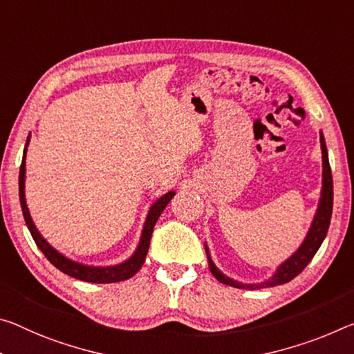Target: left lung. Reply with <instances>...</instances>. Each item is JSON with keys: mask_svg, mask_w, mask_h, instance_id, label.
<instances>
[{"mask_svg": "<svg viewBox=\"0 0 354 354\" xmlns=\"http://www.w3.org/2000/svg\"><path fill=\"white\" fill-rule=\"evenodd\" d=\"M319 143H322V159H323V179H322V192H319V201L315 216L310 223V228L306 234L304 241L295 252L293 255L288 257L283 263H280L277 266L276 272L265 282L260 283H243L238 282L232 277H228L218 269L214 261H212L209 248L205 244V250L207 255V263H209V271L212 272L218 282L230 285L234 288H243V290H258V288H268V287H276V285H282L290 282L291 279H295L299 272H302L313 255L317 254L319 245L323 244L324 238H326L329 223H330V214H333V198H334V190H333V175H330V167H329V157H328V148L326 142H324L323 132H319Z\"/></svg>", "mask_w": 354, "mask_h": 354, "instance_id": "left-lung-1", "label": "left lung"}]
</instances>
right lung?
<instances>
[{
    "mask_svg": "<svg viewBox=\"0 0 354 354\" xmlns=\"http://www.w3.org/2000/svg\"><path fill=\"white\" fill-rule=\"evenodd\" d=\"M30 138L31 136H28L26 138V145L24 149V159H21V165H20V175H19V195H20V205H21V211H24V217L26 222V227L30 230L32 239L44 255L47 257V260L52 263L55 268H58L59 271H63L67 276L83 280V282H93V283H113V282H121V280H127L131 279L133 274L140 271V268L143 266L145 258H147L148 249H149V241H151V234H153L154 225L157 222V218L162 214V211L165 209V206L168 205L173 197H175V190H170L165 195H162L160 198H157L153 205H151L147 221L143 223V230H142V236H140L138 245L133 254L124 260L122 263H118V265L113 266H89V265H83V263H78L71 260V258L64 257L61 252L56 250L53 245H50L39 230L36 228L35 222H32L30 209L26 206V198H25V175H26V149L28 145H30Z\"/></svg>",
    "mask_w": 354,
    "mask_h": 354,
    "instance_id": "1",
    "label": "right lung"
}]
</instances>
